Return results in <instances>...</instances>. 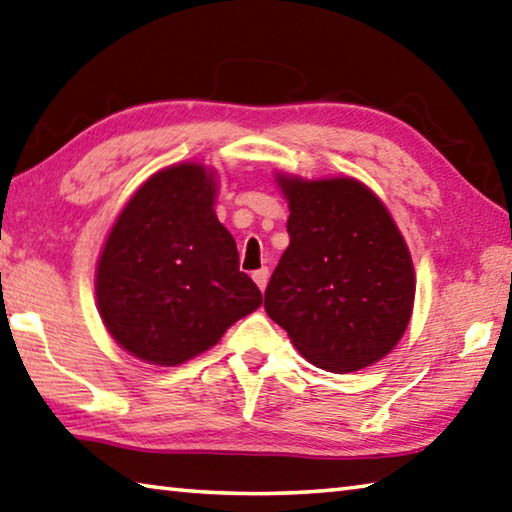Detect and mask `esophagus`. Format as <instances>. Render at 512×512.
Wrapping results in <instances>:
<instances>
[{"instance_id":"esophagus-1","label":"esophagus","mask_w":512,"mask_h":512,"mask_svg":"<svg viewBox=\"0 0 512 512\" xmlns=\"http://www.w3.org/2000/svg\"><path fill=\"white\" fill-rule=\"evenodd\" d=\"M252 278H254V283L258 285V289H260V292H265V287H267V281H269V269H267V267H263V269H258V272H254V274H252Z\"/></svg>"}]
</instances>
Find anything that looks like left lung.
<instances>
[{
  "mask_svg": "<svg viewBox=\"0 0 512 512\" xmlns=\"http://www.w3.org/2000/svg\"><path fill=\"white\" fill-rule=\"evenodd\" d=\"M289 247L265 289V312L307 361L356 372L381 361L410 323L414 267L388 207L350 176L276 173Z\"/></svg>",
  "mask_w": 512,
  "mask_h": 512,
  "instance_id": "8db88e82",
  "label": "left lung"
}]
</instances>
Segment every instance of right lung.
<instances>
[{
    "label": "right lung",
    "instance_id": "obj_1",
    "mask_svg": "<svg viewBox=\"0 0 512 512\" xmlns=\"http://www.w3.org/2000/svg\"><path fill=\"white\" fill-rule=\"evenodd\" d=\"M216 191V171L200 162L160 169L104 240L98 312L113 341L144 363L173 368L194 359L263 303L216 216Z\"/></svg>",
    "mask_w": 512,
    "mask_h": 512
}]
</instances>
